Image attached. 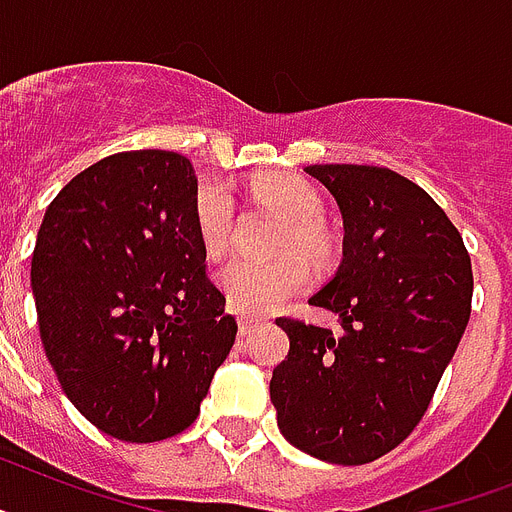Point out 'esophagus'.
Instances as JSON below:
<instances>
[{"mask_svg": "<svg viewBox=\"0 0 512 512\" xmlns=\"http://www.w3.org/2000/svg\"><path fill=\"white\" fill-rule=\"evenodd\" d=\"M240 337H248L253 332V327H256V319H251V316H240Z\"/></svg>", "mask_w": 512, "mask_h": 512, "instance_id": "esophagus-1", "label": "esophagus"}]
</instances>
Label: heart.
<instances>
[{
	"instance_id": "heart-1",
	"label": "heart",
	"mask_w": 512,
	"mask_h": 512,
	"mask_svg": "<svg viewBox=\"0 0 512 512\" xmlns=\"http://www.w3.org/2000/svg\"><path fill=\"white\" fill-rule=\"evenodd\" d=\"M253 196L287 219V232H282L277 248H295L308 259L322 256V232L314 225L322 214V198L311 185L293 175H264L253 183ZM232 217L235 201L230 188L214 177L204 180L196 193V225L206 253L217 256L225 251ZM306 285L308 266L293 253L269 261L235 256L219 269V287L225 293L227 306L240 316L269 314L293 295L303 293Z\"/></svg>"
}]
</instances>
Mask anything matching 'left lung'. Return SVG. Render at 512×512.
I'll list each match as a JSON object with an SVG mask.
<instances>
[{
    "mask_svg": "<svg viewBox=\"0 0 512 512\" xmlns=\"http://www.w3.org/2000/svg\"><path fill=\"white\" fill-rule=\"evenodd\" d=\"M342 214V261L311 295L342 332L277 319L290 353L269 395L282 437L337 466L382 458L416 429L466 332L474 295L460 232L387 167L311 164Z\"/></svg>",
    "mask_w": 512,
    "mask_h": 512,
    "instance_id": "8db88e82",
    "label": "left lung"
}]
</instances>
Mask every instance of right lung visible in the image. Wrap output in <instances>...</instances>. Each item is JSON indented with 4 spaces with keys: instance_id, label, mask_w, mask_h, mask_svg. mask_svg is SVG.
I'll return each instance as SVG.
<instances>
[{
    "instance_id": "obj_1",
    "label": "right lung",
    "mask_w": 512,
    "mask_h": 512,
    "mask_svg": "<svg viewBox=\"0 0 512 512\" xmlns=\"http://www.w3.org/2000/svg\"><path fill=\"white\" fill-rule=\"evenodd\" d=\"M196 193L183 154L122 151L59 190L38 230L46 358L70 403L122 442L188 429L238 332L206 277Z\"/></svg>"
}]
</instances>
